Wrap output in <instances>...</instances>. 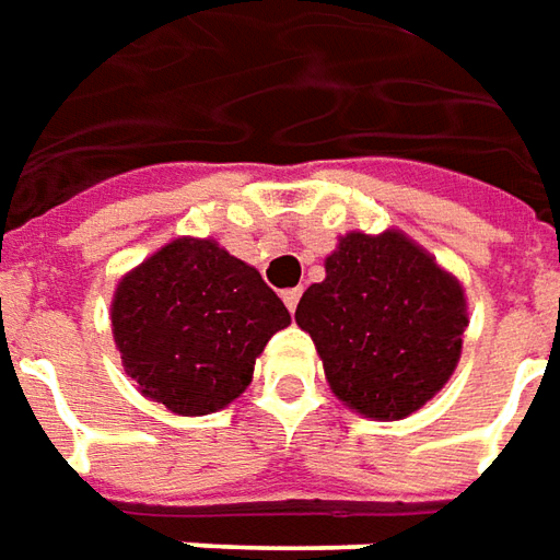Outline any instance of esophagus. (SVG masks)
<instances>
[{"label":"esophagus","mask_w":560,"mask_h":560,"mask_svg":"<svg viewBox=\"0 0 560 560\" xmlns=\"http://www.w3.org/2000/svg\"><path fill=\"white\" fill-rule=\"evenodd\" d=\"M299 299H302V287L287 289V292H283V302H287V307L292 314H295V307H299Z\"/></svg>","instance_id":"34e87169"}]
</instances>
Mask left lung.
Masks as SVG:
<instances>
[{
    "instance_id": "obj_1",
    "label": "left lung",
    "mask_w": 560,
    "mask_h": 560,
    "mask_svg": "<svg viewBox=\"0 0 560 560\" xmlns=\"http://www.w3.org/2000/svg\"><path fill=\"white\" fill-rule=\"evenodd\" d=\"M331 393L360 415L402 420L448 384L464 347L457 277L399 231H350L326 258V280L295 307Z\"/></svg>"
}]
</instances>
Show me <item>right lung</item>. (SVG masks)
I'll use <instances>...</instances> for the list:
<instances>
[{
	"label": "right lung",
	"instance_id": "add662e5",
	"mask_svg": "<svg viewBox=\"0 0 560 560\" xmlns=\"http://www.w3.org/2000/svg\"><path fill=\"white\" fill-rule=\"evenodd\" d=\"M289 311L261 273L215 241L176 237L121 277L112 335L142 396L173 415H210L253 381Z\"/></svg>",
	"mask_w": 560,
	"mask_h": 560
}]
</instances>
